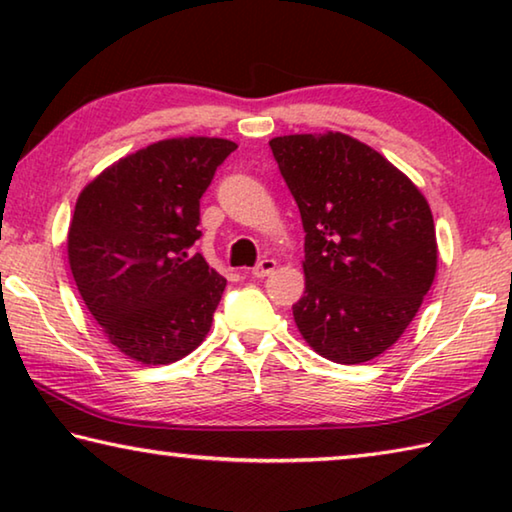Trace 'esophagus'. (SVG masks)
Instances as JSON below:
<instances>
[{
  "label": "esophagus",
  "mask_w": 512,
  "mask_h": 512,
  "mask_svg": "<svg viewBox=\"0 0 512 512\" xmlns=\"http://www.w3.org/2000/svg\"><path fill=\"white\" fill-rule=\"evenodd\" d=\"M275 268H277L275 259H262V262H259L250 273H253V277H266V275H271Z\"/></svg>",
  "instance_id": "obj_1"
}]
</instances>
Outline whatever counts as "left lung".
I'll return each mask as SVG.
<instances>
[{
	"label": "left lung",
	"instance_id": "1",
	"mask_svg": "<svg viewBox=\"0 0 512 512\" xmlns=\"http://www.w3.org/2000/svg\"><path fill=\"white\" fill-rule=\"evenodd\" d=\"M305 228L302 339L334 363L384 354L418 314L438 271L436 225L413 180L336 131L273 137Z\"/></svg>",
	"mask_w": 512,
	"mask_h": 512
}]
</instances>
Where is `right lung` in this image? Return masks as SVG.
Instances as JSON below:
<instances>
[{
	"instance_id": "obj_1",
	"label": "right lung",
	"mask_w": 512,
	"mask_h": 512,
	"mask_svg": "<svg viewBox=\"0 0 512 512\" xmlns=\"http://www.w3.org/2000/svg\"><path fill=\"white\" fill-rule=\"evenodd\" d=\"M237 149L223 137H171L119 158L79 194L67 232L74 282L128 359L167 366L205 341L225 277L189 248L198 201Z\"/></svg>"
}]
</instances>
